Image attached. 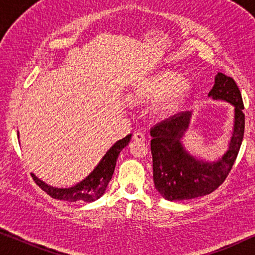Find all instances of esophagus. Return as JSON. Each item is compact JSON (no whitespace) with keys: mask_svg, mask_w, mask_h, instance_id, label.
Wrapping results in <instances>:
<instances>
[{"mask_svg":"<svg viewBox=\"0 0 255 255\" xmlns=\"http://www.w3.org/2000/svg\"><path fill=\"white\" fill-rule=\"evenodd\" d=\"M133 139L135 141H145V134L142 132H134L133 133Z\"/></svg>","mask_w":255,"mask_h":255,"instance_id":"1","label":"esophagus"}]
</instances>
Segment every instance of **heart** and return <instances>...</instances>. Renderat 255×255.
Instances as JSON below:
<instances>
[{
	"label": "heart",
	"mask_w": 255,
	"mask_h": 255,
	"mask_svg": "<svg viewBox=\"0 0 255 255\" xmlns=\"http://www.w3.org/2000/svg\"><path fill=\"white\" fill-rule=\"evenodd\" d=\"M188 94L189 86L183 82L182 76L176 72L165 71L145 80L135 90L134 97L140 102H152L165 97L159 104L158 111L161 115H166L180 107L187 99Z\"/></svg>",
	"instance_id": "heart-1"
}]
</instances>
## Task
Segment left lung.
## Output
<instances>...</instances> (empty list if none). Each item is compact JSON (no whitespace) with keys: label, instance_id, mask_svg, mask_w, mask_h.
<instances>
[{"label":"left lung","instance_id":"1","mask_svg":"<svg viewBox=\"0 0 255 255\" xmlns=\"http://www.w3.org/2000/svg\"><path fill=\"white\" fill-rule=\"evenodd\" d=\"M209 96L235 106L231 141L228 152L218 161H200L183 148L180 139L189 125L191 114L188 111L169 116L151 128L153 181L156 190L168 201L191 200L211 194L228 177L239 153L245 114L238 86L232 78L218 73Z\"/></svg>","mask_w":255,"mask_h":255}]
</instances>
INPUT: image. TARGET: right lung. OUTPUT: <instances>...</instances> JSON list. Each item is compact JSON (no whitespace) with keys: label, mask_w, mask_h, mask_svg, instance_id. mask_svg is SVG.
<instances>
[{"label":"right lung","mask_w":255,"mask_h":255,"mask_svg":"<svg viewBox=\"0 0 255 255\" xmlns=\"http://www.w3.org/2000/svg\"><path fill=\"white\" fill-rule=\"evenodd\" d=\"M130 139L131 134H128L125 138L118 140L107 152V154L103 156V159L96 166V168L85 180L74 187L54 188L43 182L34 174H31V175H32V179L37 186H39V188L50 195L52 198L67 202H93L102 196L106 191L108 183L110 182L111 177H113L118 155H120L122 149L128 144Z\"/></svg>","instance_id":"add662e5"}]
</instances>
